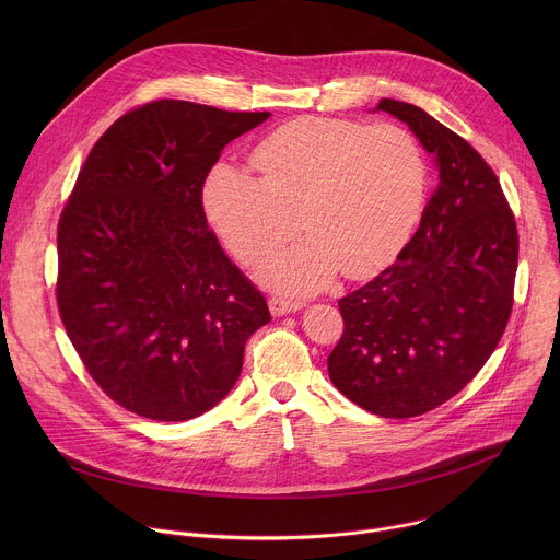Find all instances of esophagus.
Wrapping results in <instances>:
<instances>
[{"label":"esophagus","mask_w":560,"mask_h":560,"mask_svg":"<svg viewBox=\"0 0 560 560\" xmlns=\"http://www.w3.org/2000/svg\"><path fill=\"white\" fill-rule=\"evenodd\" d=\"M268 305H270V312H272L275 316H281V314H288V312H294V310H299L303 303H301L299 299H294V296L275 294V296H270Z\"/></svg>","instance_id":"1"}]
</instances>
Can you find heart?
I'll return each instance as SVG.
<instances>
[{
    "label": "heart",
    "mask_w": 560,
    "mask_h": 560,
    "mask_svg": "<svg viewBox=\"0 0 560 560\" xmlns=\"http://www.w3.org/2000/svg\"><path fill=\"white\" fill-rule=\"evenodd\" d=\"M250 162L259 179L232 166L212 171L206 212L246 266L307 228L266 268L283 288L314 290L339 268L348 279L374 275L404 248L425 201V152L396 124L301 117L266 137Z\"/></svg>",
    "instance_id": "1"
}]
</instances>
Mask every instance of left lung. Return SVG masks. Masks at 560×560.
<instances>
[{
	"mask_svg": "<svg viewBox=\"0 0 560 560\" xmlns=\"http://www.w3.org/2000/svg\"><path fill=\"white\" fill-rule=\"evenodd\" d=\"M434 154L439 184L396 261L339 299L335 387L383 419L425 415L497 350L514 305L518 230L499 177L460 135L419 106L381 100Z\"/></svg>",
	"mask_w": 560,
	"mask_h": 560,
	"instance_id": "8db88e82",
	"label": "left lung"
}]
</instances>
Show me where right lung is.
Here are the masks:
<instances>
[{
  "instance_id": "obj_1",
  "label": "right lung",
  "mask_w": 560,
  "mask_h": 560,
  "mask_svg": "<svg viewBox=\"0 0 560 560\" xmlns=\"http://www.w3.org/2000/svg\"><path fill=\"white\" fill-rule=\"evenodd\" d=\"M270 113L156 100L93 145L57 223V307L93 381L152 421H188L232 389L270 322L203 212L221 150Z\"/></svg>"
}]
</instances>
